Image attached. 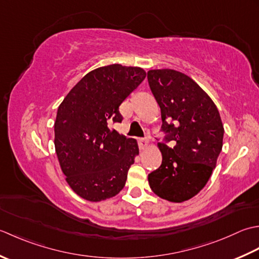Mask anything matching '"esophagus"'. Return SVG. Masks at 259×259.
Here are the masks:
<instances>
[{
	"label": "esophagus",
	"instance_id": "1",
	"mask_svg": "<svg viewBox=\"0 0 259 259\" xmlns=\"http://www.w3.org/2000/svg\"><path fill=\"white\" fill-rule=\"evenodd\" d=\"M139 145H140L141 150H144L145 147L149 145V140H147L146 137H144V139H140L139 140Z\"/></svg>",
	"mask_w": 259,
	"mask_h": 259
}]
</instances>
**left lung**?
Segmentation results:
<instances>
[{
	"label": "left lung",
	"instance_id": "left-lung-1",
	"mask_svg": "<svg viewBox=\"0 0 259 259\" xmlns=\"http://www.w3.org/2000/svg\"><path fill=\"white\" fill-rule=\"evenodd\" d=\"M151 92L161 108L162 164L149 174L153 192L183 202L202 190L223 149L224 126L218 108L203 89L173 69L147 72Z\"/></svg>",
	"mask_w": 259,
	"mask_h": 259
}]
</instances>
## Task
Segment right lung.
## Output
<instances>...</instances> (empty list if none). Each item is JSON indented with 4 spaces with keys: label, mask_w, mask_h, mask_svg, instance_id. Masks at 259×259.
I'll use <instances>...</instances> for the list:
<instances>
[{
    "label": "right lung",
    "mask_w": 259,
    "mask_h": 259,
    "mask_svg": "<svg viewBox=\"0 0 259 259\" xmlns=\"http://www.w3.org/2000/svg\"><path fill=\"white\" fill-rule=\"evenodd\" d=\"M145 77L139 67L115 63L97 68L80 79L58 108L56 153L79 197L97 202L124 188L139 146L110 124L122 123L120 104Z\"/></svg>",
    "instance_id": "add662e5"
}]
</instances>
